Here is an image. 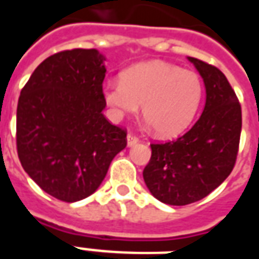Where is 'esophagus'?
<instances>
[{"label":"esophagus","mask_w":259,"mask_h":259,"mask_svg":"<svg viewBox=\"0 0 259 259\" xmlns=\"http://www.w3.org/2000/svg\"><path fill=\"white\" fill-rule=\"evenodd\" d=\"M137 143H139V137L133 135V133H129V135H127V146L132 147L135 146V144H137Z\"/></svg>","instance_id":"esophagus-1"}]
</instances>
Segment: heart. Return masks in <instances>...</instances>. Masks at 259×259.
I'll list each match as a JSON object with an SVG mask.
<instances>
[{
    "mask_svg": "<svg viewBox=\"0 0 259 259\" xmlns=\"http://www.w3.org/2000/svg\"><path fill=\"white\" fill-rule=\"evenodd\" d=\"M202 94L204 85L195 72L161 61L130 66L120 81L108 83L102 90L116 118L133 115L143 105L144 119L162 137L178 136L190 126Z\"/></svg>",
    "mask_w": 259,
    "mask_h": 259,
    "instance_id": "b5f03b06",
    "label": "heart"
}]
</instances>
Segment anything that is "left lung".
<instances>
[{
	"mask_svg": "<svg viewBox=\"0 0 259 259\" xmlns=\"http://www.w3.org/2000/svg\"><path fill=\"white\" fill-rule=\"evenodd\" d=\"M204 79L206 101L200 119L174 141L152 143L143 170L148 190L169 205L202 200L233 170L241 133V107L226 76L191 58Z\"/></svg>",
	"mask_w": 259,
	"mask_h": 259,
	"instance_id": "1",
	"label": "left lung"
}]
</instances>
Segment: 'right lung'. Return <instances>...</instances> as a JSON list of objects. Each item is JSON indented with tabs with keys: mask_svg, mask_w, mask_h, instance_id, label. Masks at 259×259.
Returning <instances> with one entry per match:
<instances>
[{
	"mask_svg": "<svg viewBox=\"0 0 259 259\" xmlns=\"http://www.w3.org/2000/svg\"><path fill=\"white\" fill-rule=\"evenodd\" d=\"M102 61L94 48L54 54L37 66L20 91L19 161L42 190L65 202L93 194L111 161L127 144L126 129L102 113L107 105Z\"/></svg>",
	"mask_w": 259,
	"mask_h": 259,
	"instance_id": "1",
	"label": "right lung"
}]
</instances>
